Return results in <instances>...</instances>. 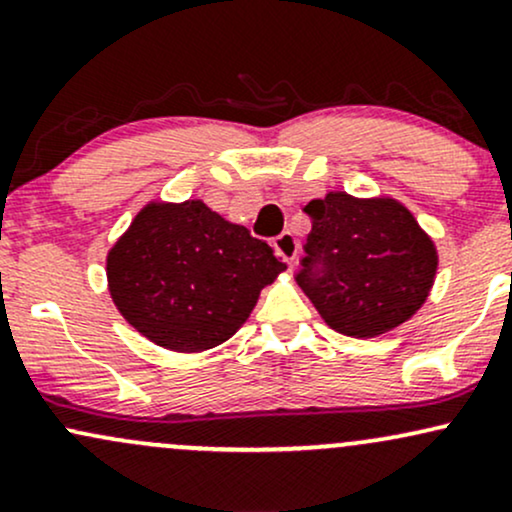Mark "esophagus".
I'll list each match as a JSON object with an SVG mask.
<instances>
[{"mask_svg":"<svg viewBox=\"0 0 512 512\" xmlns=\"http://www.w3.org/2000/svg\"><path fill=\"white\" fill-rule=\"evenodd\" d=\"M274 248L289 264L296 262V257H298V240H296V236H293V233H289V231L281 233V236L274 240Z\"/></svg>","mask_w":512,"mask_h":512,"instance_id":"1","label":"esophagus"}]
</instances>
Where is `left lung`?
<instances>
[{
  "label": "left lung",
  "mask_w": 512,
  "mask_h": 512,
  "mask_svg": "<svg viewBox=\"0 0 512 512\" xmlns=\"http://www.w3.org/2000/svg\"><path fill=\"white\" fill-rule=\"evenodd\" d=\"M305 214L313 231L296 281L334 332L380 337L426 303L438 250L402 202L327 192Z\"/></svg>",
  "instance_id": "1"
}]
</instances>
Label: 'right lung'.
Masks as SVG:
<instances>
[{
	"instance_id": "1",
	"label": "right lung",
	"mask_w": 512,
	"mask_h": 512,
	"mask_svg": "<svg viewBox=\"0 0 512 512\" xmlns=\"http://www.w3.org/2000/svg\"><path fill=\"white\" fill-rule=\"evenodd\" d=\"M110 298L149 342L199 354L231 339L286 269L264 240L202 199L149 202L105 260Z\"/></svg>"
}]
</instances>
